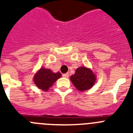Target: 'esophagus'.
<instances>
[{"label": "esophagus", "mask_w": 133, "mask_h": 133, "mask_svg": "<svg viewBox=\"0 0 133 133\" xmlns=\"http://www.w3.org/2000/svg\"><path fill=\"white\" fill-rule=\"evenodd\" d=\"M69 72H66V73L63 74V77H64V78H68V77H69Z\"/></svg>", "instance_id": "34e87169"}]
</instances>
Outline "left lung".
<instances>
[{
  "label": "left lung",
  "instance_id": "8db88e82",
  "mask_svg": "<svg viewBox=\"0 0 133 133\" xmlns=\"http://www.w3.org/2000/svg\"><path fill=\"white\" fill-rule=\"evenodd\" d=\"M70 81L80 91H84L92 88L96 81V76L92 70L85 66H81L76 70L75 75L70 77Z\"/></svg>",
  "mask_w": 133,
  "mask_h": 133
}]
</instances>
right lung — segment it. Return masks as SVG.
<instances>
[{"label":"right lung","mask_w":133,"mask_h":133,"mask_svg":"<svg viewBox=\"0 0 133 133\" xmlns=\"http://www.w3.org/2000/svg\"><path fill=\"white\" fill-rule=\"evenodd\" d=\"M61 77V74L59 72L54 73L50 69L41 68L35 75L33 80L38 89L46 91Z\"/></svg>","instance_id":"obj_1"}]
</instances>
